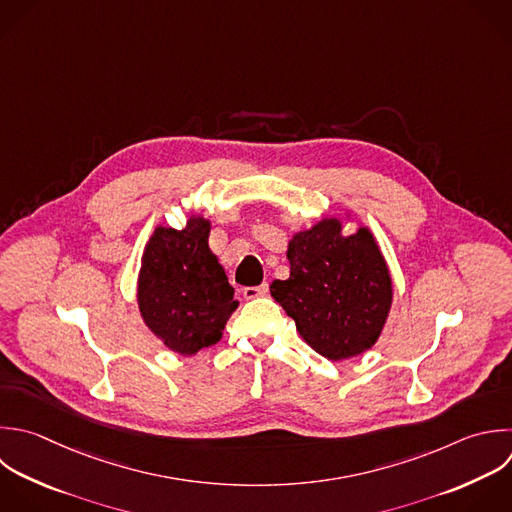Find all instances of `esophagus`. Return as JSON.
Masks as SVG:
<instances>
[{
	"mask_svg": "<svg viewBox=\"0 0 512 512\" xmlns=\"http://www.w3.org/2000/svg\"><path fill=\"white\" fill-rule=\"evenodd\" d=\"M266 294H268V284H266V282L260 284V286H248V288L242 290V296H244L246 300L262 298V296H266Z\"/></svg>",
	"mask_w": 512,
	"mask_h": 512,
	"instance_id": "34e87169",
	"label": "esophagus"
}]
</instances>
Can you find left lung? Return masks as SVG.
<instances>
[{
  "label": "left lung",
  "instance_id": "left-lung-1",
  "mask_svg": "<svg viewBox=\"0 0 512 512\" xmlns=\"http://www.w3.org/2000/svg\"><path fill=\"white\" fill-rule=\"evenodd\" d=\"M344 218H352L344 212ZM286 258L290 276L270 284L272 298L320 356L338 362L370 350L388 320L392 276L368 226L344 234L342 216H322L294 232Z\"/></svg>",
  "mask_w": 512,
  "mask_h": 512
}]
</instances>
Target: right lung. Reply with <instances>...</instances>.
<instances>
[{
  "mask_svg": "<svg viewBox=\"0 0 512 512\" xmlns=\"http://www.w3.org/2000/svg\"><path fill=\"white\" fill-rule=\"evenodd\" d=\"M212 222L192 212L182 230L156 226L138 272L136 300L144 324L182 356L214 346L238 308L234 288L210 250Z\"/></svg>",
  "mask_w": 512,
  "mask_h": 512,
  "instance_id": "right-lung-1",
  "label": "right lung"
}]
</instances>
